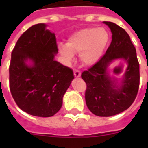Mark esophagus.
Masks as SVG:
<instances>
[{"instance_id": "esophagus-1", "label": "esophagus", "mask_w": 148, "mask_h": 148, "mask_svg": "<svg viewBox=\"0 0 148 148\" xmlns=\"http://www.w3.org/2000/svg\"><path fill=\"white\" fill-rule=\"evenodd\" d=\"M74 77H79L81 76V72L79 71H77V70H74Z\"/></svg>"}]
</instances>
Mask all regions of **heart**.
Returning a JSON list of instances; mask_svg holds the SVG:
<instances>
[{
	"label": "heart",
	"mask_w": 148,
	"mask_h": 148,
	"mask_svg": "<svg viewBox=\"0 0 148 148\" xmlns=\"http://www.w3.org/2000/svg\"><path fill=\"white\" fill-rule=\"evenodd\" d=\"M109 42V35L103 28H84L68 39L66 45L59 46V52L67 62L73 59V53H79L81 62L92 66L98 62Z\"/></svg>",
	"instance_id": "heart-1"
}]
</instances>
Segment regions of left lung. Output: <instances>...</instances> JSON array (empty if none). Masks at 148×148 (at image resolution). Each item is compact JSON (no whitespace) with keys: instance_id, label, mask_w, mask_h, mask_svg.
<instances>
[{"instance_id":"1","label":"left lung","mask_w":148,"mask_h":148,"mask_svg":"<svg viewBox=\"0 0 148 148\" xmlns=\"http://www.w3.org/2000/svg\"><path fill=\"white\" fill-rule=\"evenodd\" d=\"M112 32V42L106 54L93 66L82 73L86 83V102L91 112L98 116H111L127 109L136 97L140 86V64L136 51L126 31L112 22L104 21ZM123 58L128 68L118 87L107 72L110 62Z\"/></svg>"}]
</instances>
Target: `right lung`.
I'll use <instances>...</instances> for the list:
<instances>
[{
	"label": "right lung",
	"mask_w": 148,
	"mask_h": 148,
	"mask_svg": "<svg viewBox=\"0 0 148 148\" xmlns=\"http://www.w3.org/2000/svg\"><path fill=\"white\" fill-rule=\"evenodd\" d=\"M55 34L38 24L21 35L12 51L9 88L19 108L28 114L50 117L57 113L74 79L73 71L55 61ZM30 60L32 65H27Z\"/></svg>",
	"instance_id": "obj_1"
}]
</instances>
